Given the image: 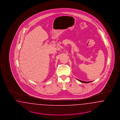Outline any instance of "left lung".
Instances as JSON below:
<instances>
[{
  "label": "left lung",
  "instance_id": "obj_1",
  "mask_svg": "<svg viewBox=\"0 0 120 120\" xmlns=\"http://www.w3.org/2000/svg\"><path fill=\"white\" fill-rule=\"evenodd\" d=\"M79 81H80V82H82V83H89V82H90V81H89V82H86V81H81L80 80H78Z\"/></svg>",
  "mask_w": 120,
  "mask_h": 120
}]
</instances>
